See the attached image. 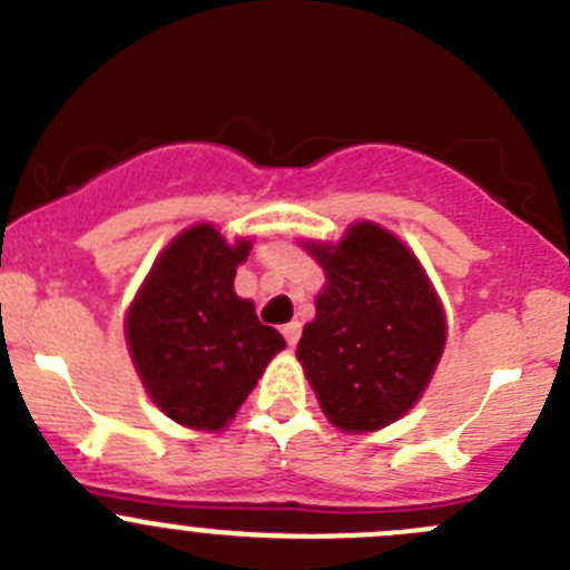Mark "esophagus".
Here are the masks:
<instances>
[{
	"instance_id": "esophagus-1",
	"label": "esophagus",
	"mask_w": 570,
	"mask_h": 570,
	"mask_svg": "<svg viewBox=\"0 0 570 570\" xmlns=\"http://www.w3.org/2000/svg\"><path fill=\"white\" fill-rule=\"evenodd\" d=\"M282 335H285L288 346H296V341H299V335H302V324L299 322H288L285 327H282Z\"/></svg>"
}]
</instances>
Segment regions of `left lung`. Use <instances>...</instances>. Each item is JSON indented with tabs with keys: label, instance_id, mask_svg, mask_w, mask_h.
Instances as JSON below:
<instances>
[{
	"label": "left lung",
	"instance_id": "8db88e82",
	"mask_svg": "<svg viewBox=\"0 0 570 570\" xmlns=\"http://www.w3.org/2000/svg\"><path fill=\"white\" fill-rule=\"evenodd\" d=\"M327 282L296 357L322 411L346 433L381 431L425 392L444 350V311L420 259L377 224L305 243Z\"/></svg>",
	"mask_w": 570,
	"mask_h": 570
}]
</instances>
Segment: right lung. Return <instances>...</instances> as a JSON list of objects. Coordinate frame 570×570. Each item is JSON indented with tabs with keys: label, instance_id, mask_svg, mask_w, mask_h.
<instances>
[{
	"label": "right lung",
	"instance_id": "add662e5",
	"mask_svg": "<svg viewBox=\"0 0 570 570\" xmlns=\"http://www.w3.org/2000/svg\"><path fill=\"white\" fill-rule=\"evenodd\" d=\"M235 246L213 224L184 229L150 268L126 322L128 350L150 400L178 425L220 431L285 346L254 302L235 294Z\"/></svg>",
	"mask_w": 570,
	"mask_h": 570
}]
</instances>
